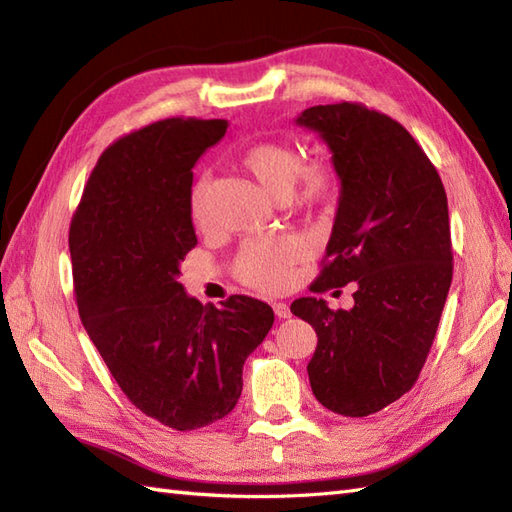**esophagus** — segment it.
<instances>
[{"label":"esophagus","mask_w":512,"mask_h":512,"mask_svg":"<svg viewBox=\"0 0 512 512\" xmlns=\"http://www.w3.org/2000/svg\"><path fill=\"white\" fill-rule=\"evenodd\" d=\"M273 310H275V314H277L279 319H288V317H290V308L286 306V303L275 301V303H273Z\"/></svg>","instance_id":"1"}]
</instances>
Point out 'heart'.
<instances>
[{
    "label": "heart",
    "instance_id": "b5f03b06",
    "mask_svg": "<svg viewBox=\"0 0 512 512\" xmlns=\"http://www.w3.org/2000/svg\"><path fill=\"white\" fill-rule=\"evenodd\" d=\"M242 167L275 198H284L299 209H317L336 191V173L330 162L321 158L301 162L299 151L286 143L268 140L248 147L242 154ZM209 187V176L202 173L189 191V215L198 228L209 224ZM301 257L303 244L297 237H255L239 248L233 268L244 284L277 292L290 284Z\"/></svg>",
    "mask_w": 512,
    "mask_h": 512
}]
</instances>
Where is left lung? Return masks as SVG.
I'll list each match as a JSON object with an SVG mask.
<instances>
[{
    "label": "left lung",
    "mask_w": 512,
    "mask_h": 512,
    "mask_svg": "<svg viewBox=\"0 0 512 512\" xmlns=\"http://www.w3.org/2000/svg\"><path fill=\"white\" fill-rule=\"evenodd\" d=\"M297 125L332 151L341 198L314 292L354 281V308L317 297L292 314L319 336L312 394L350 418L385 409L416 385L453 279L449 204L436 167L394 118L361 103L314 105Z\"/></svg>",
    "instance_id": "1"
}]
</instances>
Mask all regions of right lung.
Masks as SVG:
<instances>
[{
    "label": "right lung",
    "instance_id": "right-lung-1",
    "mask_svg": "<svg viewBox=\"0 0 512 512\" xmlns=\"http://www.w3.org/2000/svg\"><path fill=\"white\" fill-rule=\"evenodd\" d=\"M222 118H165L107 147L70 224L81 321L118 387L176 431L222 420L242 367L266 339L268 303L233 295L202 306L178 281L198 244L189 215L193 165L226 134Z\"/></svg>",
    "mask_w": 512,
    "mask_h": 512
}]
</instances>
